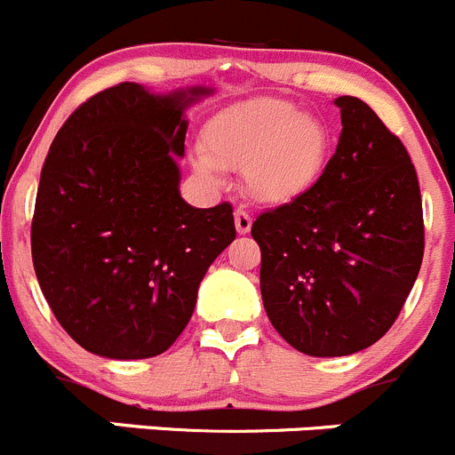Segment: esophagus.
I'll return each mask as SVG.
<instances>
[{"mask_svg": "<svg viewBox=\"0 0 455 455\" xmlns=\"http://www.w3.org/2000/svg\"><path fill=\"white\" fill-rule=\"evenodd\" d=\"M235 225H236V232H239V235H248L250 228H252V216H250L245 210H236L235 212Z\"/></svg>", "mask_w": 455, "mask_h": 455, "instance_id": "34e87169", "label": "esophagus"}]
</instances>
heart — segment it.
<instances>
[{
	"label": "heart",
	"mask_w": 455,
	"mask_h": 455,
	"mask_svg": "<svg viewBox=\"0 0 455 455\" xmlns=\"http://www.w3.org/2000/svg\"><path fill=\"white\" fill-rule=\"evenodd\" d=\"M326 124L285 100H252L223 111L203 132L196 167L243 172L245 192L263 205H285L306 196L331 158Z\"/></svg>",
	"instance_id": "1"
}]
</instances>
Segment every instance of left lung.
Listing matches in <instances>:
<instances>
[{"mask_svg": "<svg viewBox=\"0 0 455 455\" xmlns=\"http://www.w3.org/2000/svg\"><path fill=\"white\" fill-rule=\"evenodd\" d=\"M335 105L341 136L319 183L252 223L267 319L313 357L353 355L387 335L425 254L406 147L360 98Z\"/></svg>", "mask_w": 455, "mask_h": 455, "instance_id": "8db88e82", "label": "left lung"}]
</instances>
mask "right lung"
I'll return each mask as SVG.
<instances>
[{"mask_svg":"<svg viewBox=\"0 0 455 455\" xmlns=\"http://www.w3.org/2000/svg\"><path fill=\"white\" fill-rule=\"evenodd\" d=\"M207 93L120 82L82 102L51 145L30 252L55 319L89 353H165L207 267L235 241L230 203L198 210L179 192L183 111Z\"/></svg>","mask_w":455,"mask_h":455,"instance_id":"1","label":"right lung"}]
</instances>
